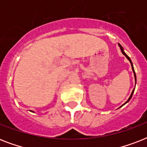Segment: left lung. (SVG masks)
<instances>
[{"label": "left lung", "instance_id": "left-lung-1", "mask_svg": "<svg viewBox=\"0 0 147 147\" xmlns=\"http://www.w3.org/2000/svg\"><path fill=\"white\" fill-rule=\"evenodd\" d=\"M119 47H121V52H122V53H123V55H125L126 57L127 58V59L129 60V61H130V63H131V66H132V69H133V71H134V77H135V81H136V82H137V77H136V74H135V71H134V66H133V63H132V62H131V60H130V57H129V56H128L127 55V54H126L125 53H124V51H123V47H121V44H119ZM134 89L133 90V92H132V93H131V94H130V98H129V99H128L127 100V102H128V101H129V100H130V99L131 98H132V95H133V93H134ZM126 102V103H127Z\"/></svg>", "mask_w": 147, "mask_h": 147}]
</instances>
